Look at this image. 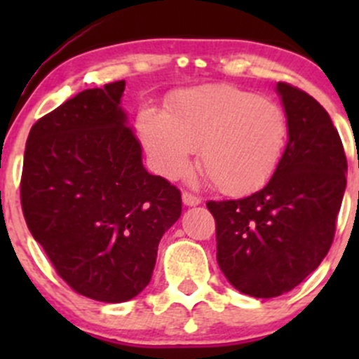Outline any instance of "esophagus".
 I'll return each mask as SVG.
<instances>
[{"label":"esophagus","instance_id":"esophagus-1","mask_svg":"<svg viewBox=\"0 0 359 359\" xmlns=\"http://www.w3.org/2000/svg\"><path fill=\"white\" fill-rule=\"evenodd\" d=\"M182 203L186 206H198L201 203V198H198L193 193H182Z\"/></svg>","mask_w":359,"mask_h":359}]
</instances>
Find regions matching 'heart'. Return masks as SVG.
<instances>
[{"mask_svg":"<svg viewBox=\"0 0 359 359\" xmlns=\"http://www.w3.org/2000/svg\"><path fill=\"white\" fill-rule=\"evenodd\" d=\"M137 130L154 168L180 179L200 149V168L229 196L262 189L283 159L288 119L267 97L234 85H206L177 93L165 112L144 107Z\"/></svg>","mask_w":359,"mask_h":359,"instance_id":"b5f03b06","label":"heart"}]
</instances>
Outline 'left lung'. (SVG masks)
I'll list each match as a JSON object with an SVG mask.
<instances>
[{"label":"left lung","instance_id":"1","mask_svg":"<svg viewBox=\"0 0 359 359\" xmlns=\"http://www.w3.org/2000/svg\"><path fill=\"white\" fill-rule=\"evenodd\" d=\"M288 144L269 182L241 200L208 201L217 262L231 285L257 299L290 292L332 247L347 159L328 112L302 90L278 83Z\"/></svg>","mask_w":359,"mask_h":359}]
</instances>
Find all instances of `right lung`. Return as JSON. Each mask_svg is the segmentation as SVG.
I'll return each mask as SVG.
<instances>
[{"instance_id":"right-lung-1","label":"right lung","mask_w":359,"mask_h":359,"mask_svg":"<svg viewBox=\"0 0 359 359\" xmlns=\"http://www.w3.org/2000/svg\"><path fill=\"white\" fill-rule=\"evenodd\" d=\"M125 81L83 90L32 125L20 200L32 238L74 292L126 302L149 285L180 191L142 165Z\"/></svg>"}]
</instances>
